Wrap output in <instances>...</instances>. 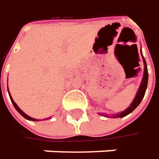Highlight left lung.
<instances>
[{"instance_id": "left-lung-1", "label": "left lung", "mask_w": 159, "mask_h": 159, "mask_svg": "<svg viewBox=\"0 0 159 159\" xmlns=\"http://www.w3.org/2000/svg\"><path fill=\"white\" fill-rule=\"evenodd\" d=\"M142 56H143V54H142ZM143 64H144V73H143V80H142V83H141V85H140V88L138 89V91H137V93H136V96H135V98H134L133 102L131 103V105L129 106V107H128L126 110H124L123 112L117 113V114H113V115H112V118H121L124 117V116H127L128 114H129V113H131V112H133L134 109L139 106V104L141 103V101L143 100V97H144L146 89H147L148 78H149L148 69H147V63L145 61V59L143 56ZM100 114H101V113H100ZM105 116H107V115H105Z\"/></svg>"}]
</instances>
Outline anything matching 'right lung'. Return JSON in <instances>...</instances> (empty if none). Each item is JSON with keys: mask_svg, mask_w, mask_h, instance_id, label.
Instances as JSON below:
<instances>
[{"mask_svg": "<svg viewBox=\"0 0 159 159\" xmlns=\"http://www.w3.org/2000/svg\"><path fill=\"white\" fill-rule=\"evenodd\" d=\"M8 94H9V98H10V100H11L12 104H13V106H14V107L16 108V110L17 112H19L20 114H21V115H22L23 117H25L26 120H36V121H38V120H36V119H34V118H31V117H30V116H28V115H27L26 113H25V112H23V111H22V110L20 109L19 107H17V105H16V103L14 102L13 98H12V97L10 96V93H9V91H8Z\"/></svg>", "mask_w": 159, "mask_h": 159, "instance_id": "obj_1", "label": "right lung"}]
</instances>
